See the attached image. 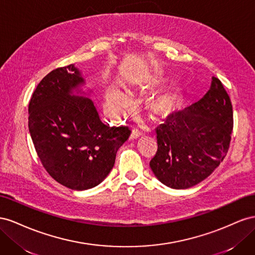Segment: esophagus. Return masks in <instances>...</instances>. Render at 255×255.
<instances>
[{
	"label": "esophagus",
	"instance_id": "obj_1",
	"mask_svg": "<svg viewBox=\"0 0 255 255\" xmlns=\"http://www.w3.org/2000/svg\"><path fill=\"white\" fill-rule=\"evenodd\" d=\"M142 134H143V131L141 129H139V128H133L132 129V132H131L132 139H136V137H139Z\"/></svg>",
	"mask_w": 255,
	"mask_h": 255
}]
</instances>
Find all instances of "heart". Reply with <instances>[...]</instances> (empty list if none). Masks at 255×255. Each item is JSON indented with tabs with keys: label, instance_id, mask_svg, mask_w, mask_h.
Segmentation results:
<instances>
[{
	"label": "heart",
	"instance_id": "b5f03b06",
	"mask_svg": "<svg viewBox=\"0 0 255 255\" xmlns=\"http://www.w3.org/2000/svg\"><path fill=\"white\" fill-rule=\"evenodd\" d=\"M128 105V98L123 93L112 90L109 92L107 97V107L112 113L119 114L123 108ZM169 100L166 98H159L151 104L152 110L157 113H164L169 108Z\"/></svg>",
	"mask_w": 255,
	"mask_h": 255
}]
</instances>
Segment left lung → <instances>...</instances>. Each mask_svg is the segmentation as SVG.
Masks as SVG:
<instances>
[{"mask_svg": "<svg viewBox=\"0 0 255 255\" xmlns=\"http://www.w3.org/2000/svg\"><path fill=\"white\" fill-rule=\"evenodd\" d=\"M233 107L218 78L198 103L173 112L156 128L158 149L149 165L155 176L174 189L190 188L219 166L231 143Z\"/></svg>", "mask_w": 255, "mask_h": 255, "instance_id": "8db88e82", "label": "left lung"}]
</instances>
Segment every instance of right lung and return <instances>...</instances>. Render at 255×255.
<instances>
[{
  "instance_id": "add662e5",
  "label": "right lung",
  "mask_w": 255,
  "mask_h": 255,
  "mask_svg": "<svg viewBox=\"0 0 255 255\" xmlns=\"http://www.w3.org/2000/svg\"><path fill=\"white\" fill-rule=\"evenodd\" d=\"M83 83L72 64L56 68L42 78L28 104V130L41 164L72 190L99 185L131 132L101 122L90 98L70 95Z\"/></svg>"
}]
</instances>
